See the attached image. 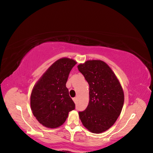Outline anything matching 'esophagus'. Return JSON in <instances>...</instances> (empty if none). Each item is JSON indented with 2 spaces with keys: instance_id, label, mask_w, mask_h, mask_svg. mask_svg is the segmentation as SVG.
Instances as JSON below:
<instances>
[{
  "instance_id": "esophagus-1",
  "label": "esophagus",
  "mask_w": 153,
  "mask_h": 153,
  "mask_svg": "<svg viewBox=\"0 0 153 153\" xmlns=\"http://www.w3.org/2000/svg\"><path fill=\"white\" fill-rule=\"evenodd\" d=\"M73 100L74 101V102L76 103V97H75V98H73Z\"/></svg>"
}]
</instances>
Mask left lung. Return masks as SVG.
<instances>
[{"label": "left lung", "instance_id": "left-lung-1", "mask_svg": "<svg viewBox=\"0 0 153 153\" xmlns=\"http://www.w3.org/2000/svg\"><path fill=\"white\" fill-rule=\"evenodd\" d=\"M89 85V102L79 112L83 125L90 131L107 130L119 116L124 104V92L116 76L101 61H87L78 66Z\"/></svg>", "mask_w": 153, "mask_h": 153}]
</instances>
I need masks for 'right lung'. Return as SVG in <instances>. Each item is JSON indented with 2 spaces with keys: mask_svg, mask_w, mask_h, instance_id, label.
<instances>
[{
  "mask_svg": "<svg viewBox=\"0 0 153 153\" xmlns=\"http://www.w3.org/2000/svg\"><path fill=\"white\" fill-rule=\"evenodd\" d=\"M76 62L62 58L51 66L37 82L30 96L34 115L43 126L55 128L66 121L75 104L66 87L69 74Z\"/></svg>",
  "mask_w": 153,
  "mask_h": 153,
  "instance_id": "obj_1",
  "label": "right lung"
}]
</instances>
